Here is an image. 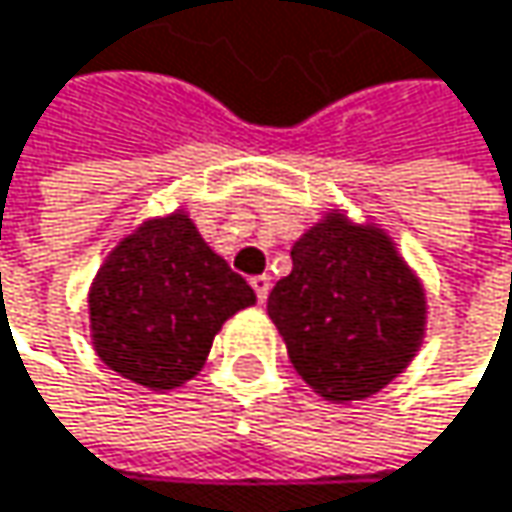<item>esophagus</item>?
I'll return each mask as SVG.
<instances>
[{
	"label": "esophagus",
	"instance_id": "esophagus-1",
	"mask_svg": "<svg viewBox=\"0 0 512 512\" xmlns=\"http://www.w3.org/2000/svg\"><path fill=\"white\" fill-rule=\"evenodd\" d=\"M251 288H254V297H258V303H267L270 288H273V279L270 276H254L251 279Z\"/></svg>",
	"mask_w": 512,
	"mask_h": 512
}]
</instances>
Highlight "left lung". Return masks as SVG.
Returning <instances> with one entry per match:
<instances>
[{
    "instance_id": "1",
    "label": "left lung",
    "mask_w": 512,
    "mask_h": 512,
    "mask_svg": "<svg viewBox=\"0 0 512 512\" xmlns=\"http://www.w3.org/2000/svg\"><path fill=\"white\" fill-rule=\"evenodd\" d=\"M267 312L303 381L330 402L384 390L417 354L426 294L390 236L330 212L291 248Z\"/></svg>"
}]
</instances>
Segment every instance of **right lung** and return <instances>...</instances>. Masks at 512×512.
Listing matches in <instances>:
<instances>
[{
  "label": "right lung",
  "mask_w": 512,
  "mask_h": 512,
  "mask_svg": "<svg viewBox=\"0 0 512 512\" xmlns=\"http://www.w3.org/2000/svg\"><path fill=\"white\" fill-rule=\"evenodd\" d=\"M251 303L245 279L179 209L143 221L110 251L89 291L92 345L122 378L173 390L203 369L221 324Z\"/></svg>",
  "instance_id": "add662e5"
}]
</instances>
